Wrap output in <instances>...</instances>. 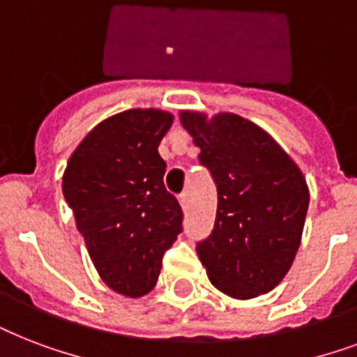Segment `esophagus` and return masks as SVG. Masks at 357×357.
Returning <instances> with one entry per match:
<instances>
[{"mask_svg": "<svg viewBox=\"0 0 357 357\" xmlns=\"http://www.w3.org/2000/svg\"><path fill=\"white\" fill-rule=\"evenodd\" d=\"M178 200H179V204H181V207H183V209H189L190 200H189V195H187V192H181Z\"/></svg>", "mask_w": 357, "mask_h": 357, "instance_id": "esophagus-1", "label": "esophagus"}]
</instances>
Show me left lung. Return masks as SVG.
<instances>
[{
  "instance_id": "left-lung-1",
  "label": "left lung",
  "mask_w": 357,
  "mask_h": 357,
  "mask_svg": "<svg viewBox=\"0 0 357 357\" xmlns=\"http://www.w3.org/2000/svg\"><path fill=\"white\" fill-rule=\"evenodd\" d=\"M218 190L213 234L196 246L220 293L250 300L282 282L304 231L310 189L298 165L257 123L234 113L181 111Z\"/></svg>"
}]
</instances>
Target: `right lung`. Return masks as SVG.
I'll list each match as a JSON object with an SVG mask.
<instances>
[{"instance_id":"obj_1","label":"right lung","mask_w":357,"mask_h":357,"mask_svg":"<svg viewBox=\"0 0 357 357\" xmlns=\"http://www.w3.org/2000/svg\"><path fill=\"white\" fill-rule=\"evenodd\" d=\"M174 122L161 109H128L94 126L70 155L63 195L107 287L140 298L155 287L183 213L167 192L159 142Z\"/></svg>"}]
</instances>
